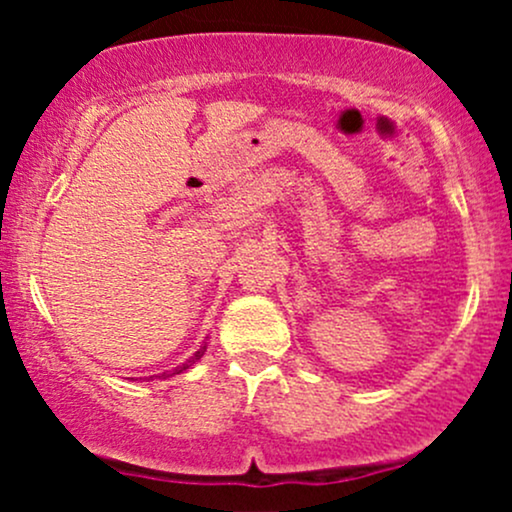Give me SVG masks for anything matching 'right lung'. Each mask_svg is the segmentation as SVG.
<instances>
[{
  "label": "right lung",
  "mask_w": 512,
  "mask_h": 512,
  "mask_svg": "<svg viewBox=\"0 0 512 512\" xmlns=\"http://www.w3.org/2000/svg\"><path fill=\"white\" fill-rule=\"evenodd\" d=\"M204 351H207V344H204V346H199V351H195V354H192L190 358H187V361L182 363V366L173 368V370H170V373H163V378H170V375H180L182 370H187V368H190V366H195V363L199 361V358L204 356Z\"/></svg>",
  "instance_id": "1"
}]
</instances>
